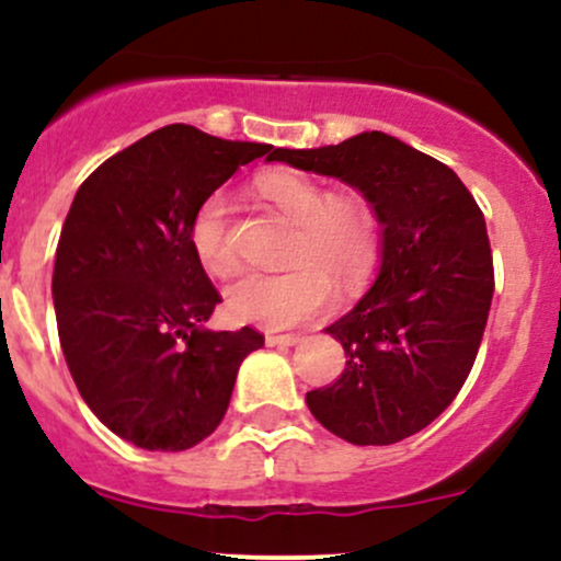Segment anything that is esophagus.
Returning <instances> with one entry per match:
<instances>
[{
  "label": "esophagus",
  "instance_id": "34e87169",
  "mask_svg": "<svg viewBox=\"0 0 561 561\" xmlns=\"http://www.w3.org/2000/svg\"><path fill=\"white\" fill-rule=\"evenodd\" d=\"M266 343H268V346L290 348V346H298L300 337L298 335H266Z\"/></svg>",
  "mask_w": 561,
  "mask_h": 561
}]
</instances>
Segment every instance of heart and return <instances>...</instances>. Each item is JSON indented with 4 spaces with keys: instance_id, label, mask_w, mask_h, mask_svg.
<instances>
[{
    "instance_id": "heart-1",
    "label": "heart",
    "mask_w": 561,
    "mask_h": 561,
    "mask_svg": "<svg viewBox=\"0 0 561 561\" xmlns=\"http://www.w3.org/2000/svg\"><path fill=\"white\" fill-rule=\"evenodd\" d=\"M257 194L295 226L282 274L239 276L226 287V313L233 322L257 328H293L330 309V276L351 287L375 261V226L370 213L348 199H332L304 172H271L257 181ZM188 242L199 266L213 276L237 268V250L229 233V202L213 194L196 207Z\"/></svg>"
}]
</instances>
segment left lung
<instances>
[{
  "label": "left lung",
  "mask_w": 561,
  "mask_h": 561,
  "mask_svg": "<svg viewBox=\"0 0 561 561\" xmlns=\"http://www.w3.org/2000/svg\"><path fill=\"white\" fill-rule=\"evenodd\" d=\"M268 162L337 178L380 224L373 287L324 328L346 370L306 393L311 415L351 445L408 439L450 408L482 343L495 287L482 210L447 164L378 130Z\"/></svg>",
  "instance_id": "left-lung-1"
}]
</instances>
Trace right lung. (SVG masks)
Listing matches in <instances>:
<instances>
[{
    "instance_id": "obj_1",
    "label": "right lung",
    "mask_w": 561,
    "mask_h": 561,
    "mask_svg": "<svg viewBox=\"0 0 561 561\" xmlns=\"http://www.w3.org/2000/svg\"><path fill=\"white\" fill-rule=\"evenodd\" d=\"M268 144L168 125L106 159L66 215L53 306L66 365L103 426L144 450L199 445L229 410L252 328L205 330L220 295L188 242L196 207Z\"/></svg>"
}]
</instances>
